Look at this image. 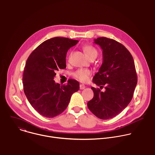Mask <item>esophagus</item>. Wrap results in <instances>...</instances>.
<instances>
[{
    "label": "esophagus",
    "mask_w": 155,
    "mask_h": 155,
    "mask_svg": "<svg viewBox=\"0 0 155 155\" xmlns=\"http://www.w3.org/2000/svg\"><path fill=\"white\" fill-rule=\"evenodd\" d=\"M85 87H86V86H85L84 84H81L80 85V90H84Z\"/></svg>",
    "instance_id": "1"
}]
</instances>
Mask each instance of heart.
<instances>
[{
  "mask_svg": "<svg viewBox=\"0 0 155 155\" xmlns=\"http://www.w3.org/2000/svg\"><path fill=\"white\" fill-rule=\"evenodd\" d=\"M84 51L86 55L90 58H91L93 56H97V50L95 47L91 45H86L83 47ZM91 75V71L89 69H80L77 70L74 72V77L78 80L81 82H86L89 80V77Z\"/></svg>",
  "mask_w": 155,
  "mask_h": 155,
  "instance_id": "1",
  "label": "heart"
}]
</instances>
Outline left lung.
<instances>
[{
    "mask_svg": "<svg viewBox=\"0 0 155 155\" xmlns=\"http://www.w3.org/2000/svg\"><path fill=\"white\" fill-rule=\"evenodd\" d=\"M103 54V62L93 81L105 86V91L91 87L93 98L87 103L88 108L102 120L112 118L121 113L133 97L137 83L134 61L121 43L107 37L94 39Z\"/></svg>",
    "mask_w": 155,
    "mask_h": 155,
    "instance_id": "8db88e82",
    "label": "left lung"
}]
</instances>
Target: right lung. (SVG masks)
<instances>
[{
    "mask_svg": "<svg viewBox=\"0 0 155 155\" xmlns=\"http://www.w3.org/2000/svg\"><path fill=\"white\" fill-rule=\"evenodd\" d=\"M78 40L53 37L41 43L29 55L25 68L23 83L25 94L36 111L42 116L53 118L68 106L72 94L80 88L79 83L69 79L68 84L56 83V72L66 68L68 50Z\"/></svg>",
    "mask_w": 155,
    "mask_h": 155,
    "instance_id": "add662e5",
    "label": "right lung"
}]
</instances>
